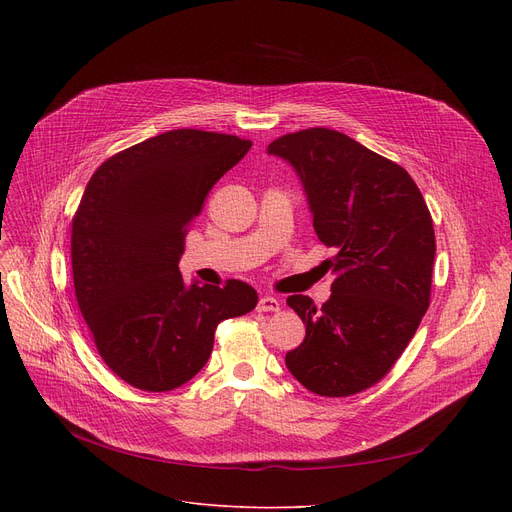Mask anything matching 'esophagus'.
I'll use <instances>...</instances> for the list:
<instances>
[{
    "label": "esophagus",
    "instance_id": "obj_1",
    "mask_svg": "<svg viewBox=\"0 0 512 512\" xmlns=\"http://www.w3.org/2000/svg\"><path fill=\"white\" fill-rule=\"evenodd\" d=\"M257 309L259 311H280L282 309V301L278 297H270V294H265V297L259 299Z\"/></svg>",
    "mask_w": 512,
    "mask_h": 512
}]
</instances>
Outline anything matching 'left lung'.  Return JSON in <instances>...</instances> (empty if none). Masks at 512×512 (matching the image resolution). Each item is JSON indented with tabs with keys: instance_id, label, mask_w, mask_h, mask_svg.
<instances>
[{
	"instance_id": "left-lung-1",
	"label": "left lung",
	"mask_w": 512,
	"mask_h": 512,
	"mask_svg": "<svg viewBox=\"0 0 512 512\" xmlns=\"http://www.w3.org/2000/svg\"><path fill=\"white\" fill-rule=\"evenodd\" d=\"M267 153L297 172L317 238L338 251L321 309L303 294L286 299L307 332L286 367L319 396L357 394L392 369L429 307L432 215L405 168L342 132L284 134Z\"/></svg>"
}]
</instances>
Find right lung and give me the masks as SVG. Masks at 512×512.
I'll return each mask as SVG.
<instances>
[{
  "label": "right lung",
  "instance_id": "obj_1",
  "mask_svg": "<svg viewBox=\"0 0 512 512\" xmlns=\"http://www.w3.org/2000/svg\"><path fill=\"white\" fill-rule=\"evenodd\" d=\"M251 141L193 128L157 134L97 168L72 220L76 301L105 365L147 392L174 390L207 363L220 321L255 309L240 280L186 284L188 228Z\"/></svg>",
  "mask_w": 512,
  "mask_h": 512
}]
</instances>
